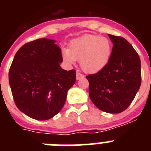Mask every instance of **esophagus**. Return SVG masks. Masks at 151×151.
<instances>
[{
    "label": "esophagus",
    "instance_id": "34e87169",
    "mask_svg": "<svg viewBox=\"0 0 151 151\" xmlns=\"http://www.w3.org/2000/svg\"><path fill=\"white\" fill-rule=\"evenodd\" d=\"M84 78V75H82V73H79V71H77V73H76V79L78 80V79H80V78Z\"/></svg>",
    "mask_w": 151,
    "mask_h": 151
}]
</instances>
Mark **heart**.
<instances>
[{
  "label": "heart",
  "mask_w": 151,
  "mask_h": 151,
  "mask_svg": "<svg viewBox=\"0 0 151 151\" xmlns=\"http://www.w3.org/2000/svg\"><path fill=\"white\" fill-rule=\"evenodd\" d=\"M112 50L113 45L108 38L85 35L70 41L69 48L62 50V57L69 65L74 64L76 60H80V66L84 72L94 74L107 65Z\"/></svg>",
  "instance_id": "1"
}]
</instances>
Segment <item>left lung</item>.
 Segmentation results:
<instances>
[{
  "instance_id": "obj_1",
  "label": "left lung",
  "mask_w": 151,
  "mask_h": 151,
  "mask_svg": "<svg viewBox=\"0 0 151 151\" xmlns=\"http://www.w3.org/2000/svg\"><path fill=\"white\" fill-rule=\"evenodd\" d=\"M108 35L113 45L110 61L102 70L86 78L94 104L106 113H119L129 107L139 90L141 60L127 40Z\"/></svg>"
}]
</instances>
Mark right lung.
<instances>
[{
	"instance_id": "add662e5",
	"label": "right lung",
	"mask_w": 151,
	"mask_h": 151,
	"mask_svg": "<svg viewBox=\"0 0 151 151\" xmlns=\"http://www.w3.org/2000/svg\"><path fill=\"white\" fill-rule=\"evenodd\" d=\"M54 40L40 38L22 45L13 58L9 82L19 110L37 120H47L64 106L76 82V70L66 71Z\"/></svg>"
}]
</instances>
